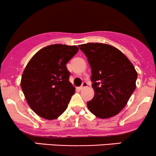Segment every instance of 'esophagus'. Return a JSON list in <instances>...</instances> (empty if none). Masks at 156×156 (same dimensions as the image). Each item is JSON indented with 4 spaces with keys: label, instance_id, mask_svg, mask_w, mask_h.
I'll list each match as a JSON object with an SVG mask.
<instances>
[{
    "label": "esophagus",
    "instance_id": "esophagus-1",
    "mask_svg": "<svg viewBox=\"0 0 156 156\" xmlns=\"http://www.w3.org/2000/svg\"><path fill=\"white\" fill-rule=\"evenodd\" d=\"M87 87V82H83V83H82V85L80 86V90H82V89H83L84 88H86V87Z\"/></svg>",
    "mask_w": 156,
    "mask_h": 156
}]
</instances>
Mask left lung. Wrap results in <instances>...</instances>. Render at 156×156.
I'll use <instances>...</instances> for the list:
<instances>
[{
  "label": "left lung",
  "mask_w": 156,
  "mask_h": 156,
  "mask_svg": "<svg viewBox=\"0 0 156 156\" xmlns=\"http://www.w3.org/2000/svg\"><path fill=\"white\" fill-rule=\"evenodd\" d=\"M78 47L92 69L94 96L87 102L91 113L101 119L117 115L136 89L137 72L124 53L110 44L87 43Z\"/></svg>",
  "instance_id": "obj_1"
}]
</instances>
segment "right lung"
Masks as SVG:
<instances>
[{"label": "right lung", "instance_id": "obj_1", "mask_svg": "<svg viewBox=\"0 0 156 156\" xmlns=\"http://www.w3.org/2000/svg\"><path fill=\"white\" fill-rule=\"evenodd\" d=\"M76 45L55 44L42 48L28 62L20 86L27 103L39 117L52 120L68 106L75 87L66 64L78 53Z\"/></svg>", "mask_w": 156, "mask_h": 156}]
</instances>
